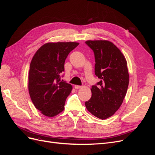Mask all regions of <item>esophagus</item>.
<instances>
[{"mask_svg":"<svg viewBox=\"0 0 155 155\" xmlns=\"http://www.w3.org/2000/svg\"><path fill=\"white\" fill-rule=\"evenodd\" d=\"M75 88L76 89H79V88H81L82 87V86H80V85H75Z\"/></svg>","mask_w":155,"mask_h":155,"instance_id":"34e87169","label":"esophagus"}]
</instances>
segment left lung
Here are the masks:
<instances>
[{
  "label": "left lung",
  "instance_id": "8db88e82",
  "mask_svg": "<svg viewBox=\"0 0 155 155\" xmlns=\"http://www.w3.org/2000/svg\"><path fill=\"white\" fill-rule=\"evenodd\" d=\"M95 58V74L100 79L91 88L85 102L87 110L97 118L112 116L122 104L129 85L127 61L121 51L110 41H87Z\"/></svg>",
  "mask_w": 155,
  "mask_h": 155
}]
</instances>
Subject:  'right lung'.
Returning <instances> with one entry per match:
<instances>
[{
  "mask_svg": "<svg viewBox=\"0 0 155 155\" xmlns=\"http://www.w3.org/2000/svg\"><path fill=\"white\" fill-rule=\"evenodd\" d=\"M78 45L74 42L46 43L31 59L28 75L30 96L36 109L46 116H55L64 109L72 87L61 81V75L64 70L65 59Z\"/></svg>",
  "mask_w": 155,
  "mask_h": 155,
  "instance_id": "right-lung-1",
  "label": "right lung"
}]
</instances>
